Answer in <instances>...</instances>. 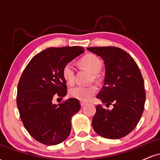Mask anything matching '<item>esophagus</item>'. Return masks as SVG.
<instances>
[{
	"mask_svg": "<svg viewBox=\"0 0 160 160\" xmlns=\"http://www.w3.org/2000/svg\"><path fill=\"white\" fill-rule=\"evenodd\" d=\"M85 104H86V102H82V101H80V105H81L82 107V106L85 105Z\"/></svg>",
	"mask_w": 160,
	"mask_h": 160,
	"instance_id": "esophagus-1",
	"label": "esophagus"
}]
</instances>
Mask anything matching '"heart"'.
<instances>
[{"mask_svg": "<svg viewBox=\"0 0 160 160\" xmlns=\"http://www.w3.org/2000/svg\"><path fill=\"white\" fill-rule=\"evenodd\" d=\"M80 64L86 69L89 70L93 74L95 79L98 78V74L102 68V60L94 54H88L80 59ZM62 76L68 84L74 83L75 80V68L73 63L68 62L63 66L62 68ZM97 88L94 85L84 86L76 85L69 89L68 93L71 97L78 98L79 100L86 101L89 99L96 92Z\"/></svg>", "mask_w": 160, "mask_h": 160, "instance_id": "heart-1", "label": "heart"}]
</instances>
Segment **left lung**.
Masks as SVG:
<instances>
[{
  "mask_svg": "<svg viewBox=\"0 0 160 160\" xmlns=\"http://www.w3.org/2000/svg\"><path fill=\"white\" fill-rule=\"evenodd\" d=\"M104 60L105 78L97 95L102 104L96 106L92 121L98 135L119 139L136 127L144 109L146 93L144 79L133 58L123 49L115 47L87 48ZM112 104V110L105 109Z\"/></svg>",
  "mask_w": 160,
  "mask_h": 160,
  "instance_id": "obj_1",
  "label": "left lung"
}]
</instances>
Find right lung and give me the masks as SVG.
Instances as JSON below:
<instances>
[{"instance_id": "obj_1", "label": "right lung", "mask_w": 160, "mask_h": 160, "mask_svg": "<svg viewBox=\"0 0 160 160\" xmlns=\"http://www.w3.org/2000/svg\"><path fill=\"white\" fill-rule=\"evenodd\" d=\"M84 52L82 47H50L32 58L19 79L16 104L20 118L36 141L46 145L60 144L69 136L72 116L80 109L78 99H62L68 86L62 76L63 66Z\"/></svg>"}]
</instances>
